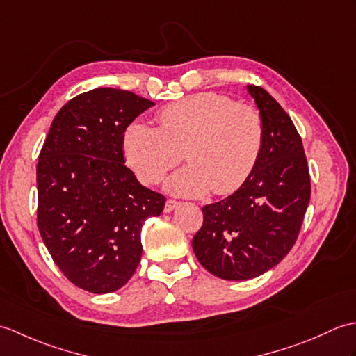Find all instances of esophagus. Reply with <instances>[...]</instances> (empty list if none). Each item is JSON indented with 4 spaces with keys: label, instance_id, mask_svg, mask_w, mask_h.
Returning <instances> with one entry per match:
<instances>
[{
    "label": "esophagus",
    "instance_id": "esophagus-1",
    "mask_svg": "<svg viewBox=\"0 0 356 356\" xmlns=\"http://www.w3.org/2000/svg\"><path fill=\"white\" fill-rule=\"evenodd\" d=\"M179 207V202L177 200H172V199H168L165 202V208H163V211L165 213H171V211L174 209V208H177Z\"/></svg>",
    "mask_w": 356,
    "mask_h": 356
}]
</instances>
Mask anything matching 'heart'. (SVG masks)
<instances>
[{
	"instance_id": "obj_1",
	"label": "heart",
	"mask_w": 356,
	"mask_h": 356,
	"mask_svg": "<svg viewBox=\"0 0 356 356\" xmlns=\"http://www.w3.org/2000/svg\"><path fill=\"white\" fill-rule=\"evenodd\" d=\"M159 127L133 122L122 139L128 166L145 185L161 182L182 162L166 190L202 195L238 190L251 177L263 149V120L255 108L218 93H195L166 105L157 115Z\"/></svg>"
}]
</instances>
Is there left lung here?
<instances>
[{"instance_id": "8db88e82", "label": "left lung", "mask_w": 356, "mask_h": 356, "mask_svg": "<svg viewBox=\"0 0 356 356\" xmlns=\"http://www.w3.org/2000/svg\"><path fill=\"white\" fill-rule=\"evenodd\" d=\"M264 128L254 172L228 197L202 208L193 238L197 260L223 280H249L274 268L291 251L311 199L303 142L289 115L266 90L248 86Z\"/></svg>"}]
</instances>
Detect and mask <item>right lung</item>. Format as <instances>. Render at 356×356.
Instances as JSON below:
<instances>
[{"label":"right lung","instance_id":"1","mask_svg":"<svg viewBox=\"0 0 356 356\" xmlns=\"http://www.w3.org/2000/svg\"><path fill=\"white\" fill-rule=\"evenodd\" d=\"M127 90L99 87L58 111L38 157V228L53 261L92 293L122 287L139 266L140 229L165 197L125 166L127 127L153 107Z\"/></svg>","mask_w":356,"mask_h":356}]
</instances>
